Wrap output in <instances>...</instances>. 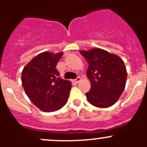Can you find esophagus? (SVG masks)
<instances>
[{"label":"esophagus","mask_w":147,"mask_h":147,"mask_svg":"<svg viewBox=\"0 0 147 147\" xmlns=\"http://www.w3.org/2000/svg\"><path fill=\"white\" fill-rule=\"evenodd\" d=\"M80 80H81V78H80V77H78V78H77L76 79L74 80V82H75V83H78Z\"/></svg>","instance_id":"esophagus-1"}]
</instances>
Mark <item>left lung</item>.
I'll return each instance as SVG.
<instances>
[{"instance_id":"8db88e82","label":"left lung","mask_w":147,"mask_h":147,"mask_svg":"<svg viewBox=\"0 0 147 147\" xmlns=\"http://www.w3.org/2000/svg\"><path fill=\"white\" fill-rule=\"evenodd\" d=\"M80 53L89 64L87 75L91 89L85 94L87 100L97 107H111L125 87L127 73L124 62L116 55L100 48Z\"/></svg>"}]
</instances>
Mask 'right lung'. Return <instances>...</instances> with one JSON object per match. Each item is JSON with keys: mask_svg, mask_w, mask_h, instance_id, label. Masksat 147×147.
Instances as JSON below:
<instances>
[{"mask_svg": "<svg viewBox=\"0 0 147 147\" xmlns=\"http://www.w3.org/2000/svg\"><path fill=\"white\" fill-rule=\"evenodd\" d=\"M63 53L45 52L35 56L23 68L22 84L31 102L42 111L55 112L65 105L71 82L60 78L56 69Z\"/></svg>", "mask_w": 147, "mask_h": 147, "instance_id": "right-lung-1", "label": "right lung"}]
</instances>
